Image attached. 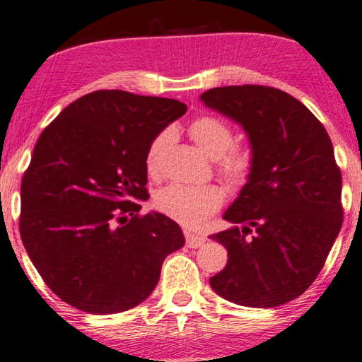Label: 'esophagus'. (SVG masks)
Wrapping results in <instances>:
<instances>
[{
  "mask_svg": "<svg viewBox=\"0 0 362 362\" xmlns=\"http://www.w3.org/2000/svg\"><path fill=\"white\" fill-rule=\"evenodd\" d=\"M185 238H186L187 247H199L201 244L206 241L204 236H201V234H196L192 231H185Z\"/></svg>",
  "mask_w": 362,
  "mask_h": 362,
  "instance_id": "esophagus-1",
  "label": "esophagus"
}]
</instances>
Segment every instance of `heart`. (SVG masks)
Wrapping results in <instances>:
<instances>
[{"label": "heart", "instance_id": "1", "mask_svg": "<svg viewBox=\"0 0 362 362\" xmlns=\"http://www.w3.org/2000/svg\"><path fill=\"white\" fill-rule=\"evenodd\" d=\"M189 134L194 143L216 159V166L221 176L233 186H243L250 180L255 154L250 148L234 144V128L219 116L204 115L192 121ZM175 139V129L164 128L154 136L146 153V170L151 176H159L163 159ZM224 201V192L219 186H185L171 185L159 191L156 208L168 218L185 224L196 226L208 216L219 209Z\"/></svg>", "mask_w": 362, "mask_h": 362}]
</instances>
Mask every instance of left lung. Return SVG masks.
Here are the masks:
<instances>
[{"label":"left lung","mask_w":362,"mask_h":362,"mask_svg":"<svg viewBox=\"0 0 362 362\" xmlns=\"http://www.w3.org/2000/svg\"><path fill=\"white\" fill-rule=\"evenodd\" d=\"M201 101L241 124L255 154L250 180L223 216L234 226L209 236L228 250L211 288L247 308L293 301L321 273L342 226V176L329 134L278 88H213Z\"/></svg>","instance_id":"obj_1"}]
</instances>
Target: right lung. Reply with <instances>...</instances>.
<instances>
[{
    "mask_svg": "<svg viewBox=\"0 0 362 362\" xmlns=\"http://www.w3.org/2000/svg\"><path fill=\"white\" fill-rule=\"evenodd\" d=\"M185 103L100 89L64 107L40 134L21 181L20 234L46 286L91 314L123 313L156 288L180 224L139 214L146 153Z\"/></svg>",
    "mask_w": 362,
    "mask_h": 362,
    "instance_id": "1",
    "label": "right lung"
}]
</instances>
